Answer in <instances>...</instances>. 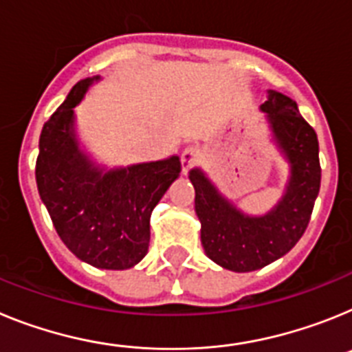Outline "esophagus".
<instances>
[{
    "label": "esophagus",
    "mask_w": 352,
    "mask_h": 352,
    "mask_svg": "<svg viewBox=\"0 0 352 352\" xmlns=\"http://www.w3.org/2000/svg\"><path fill=\"white\" fill-rule=\"evenodd\" d=\"M180 161H182V173H188L189 168L193 166V163L197 161V151L193 146H186L182 154H180Z\"/></svg>",
    "instance_id": "esophagus-1"
}]
</instances>
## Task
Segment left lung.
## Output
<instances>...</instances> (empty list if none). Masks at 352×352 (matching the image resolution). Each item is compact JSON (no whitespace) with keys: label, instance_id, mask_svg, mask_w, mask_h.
I'll return each instance as SVG.
<instances>
[{"label":"left lung","instance_id":"obj_1","mask_svg":"<svg viewBox=\"0 0 352 352\" xmlns=\"http://www.w3.org/2000/svg\"><path fill=\"white\" fill-rule=\"evenodd\" d=\"M273 140L290 166L285 193L262 216L239 210L218 191L200 168L189 172L195 186V210L201 223L200 239L207 256L235 273H250L289 253L310 221L320 188L319 142L298 104L269 90L261 106Z\"/></svg>","mask_w":352,"mask_h":352}]
</instances>
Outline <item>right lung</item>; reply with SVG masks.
I'll return each mask as SVG.
<instances>
[{"label": "right lung", "mask_w": 352, "mask_h": 352, "mask_svg": "<svg viewBox=\"0 0 352 352\" xmlns=\"http://www.w3.org/2000/svg\"><path fill=\"white\" fill-rule=\"evenodd\" d=\"M97 78L74 85L42 127L36 188L60 239L87 264L129 269L148 252L151 214L180 173L179 155L131 164L97 166L79 148L74 108Z\"/></svg>", "instance_id": "add662e5"}]
</instances>
